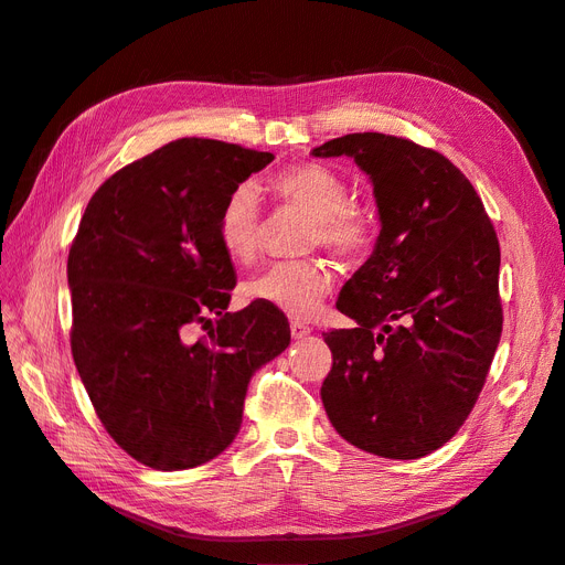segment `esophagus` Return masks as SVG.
Returning a JSON list of instances; mask_svg holds the SVG:
<instances>
[{
    "label": "esophagus",
    "instance_id": "1",
    "mask_svg": "<svg viewBox=\"0 0 565 565\" xmlns=\"http://www.w3.org/2000/svg\"><path fill=\"white\" fill-rule=\"evenodd\" d=\"M289 332H292V339L295 341H299V339H306V337H309L311 334V328H309V324H303V322H292V324H289Z\"/></svg>",
    "mask_w": 565,
    "mask_h": 565
}]
</instances>
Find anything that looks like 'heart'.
<instances>
[{
    "label": "heart",
    "mask_w": 565,
    "mask_h": 565,
    "mask_svg": "<svg viewBox=\"0 0 565 565\" xmlns=\"http://www.w3.org/2000/svg\"><path fill=\"white\" fill-rule=\"evenodd\" d=\"M280 200L313 216L311 241L337 254L355 256L370 243V216L351 204V188L334 169L309 162L285 169L270 181ZM216 235L235 262H249L262 245V207L254 185L241 183L226 198ZM334 270L316 259L278 262L247 280L245 295L289 318H313L334 289Z\"/></svg>",
    "instance_id": "b5f03b06"
}]
</instances>
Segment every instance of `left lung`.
Returning <instances> with one entry per match:
<instances>
[{"mask_svg": "<svg viewBox=\"0 0 565 565\" xmlns=\"http://www.w3.org/2000/svg\"><path fill=\"white\" fill-rule=\"evenodd\" d=\"M311 156L351 158L380 216L372 254L337 301L355 328L322 334L324 413L355 448L424 457L465 424L498 351V235L469 179L436 150L365 131Z\"/></svg>", "mask_w": 565, "mask_h": 565, "instance_id": "left-lung-1", "label": "left lung"}]
</instances>
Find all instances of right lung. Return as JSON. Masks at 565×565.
Instances as JSON below:
<instances>
[{"instance_id": "add662e5", "label": "right lung", "mask_w": 565, "mask_h": 565, "mask_svg": "<svg viewBox=\"0 0 565 565\" xmlns=\"http://www.w3.org/2000/svg\"><path fill=\"white\" fill-rule=\"evenodd\" d=\"M273 158L169 141L113 174L79 221L67 256L73 358L106 431L150 469L224 452L254 372L289 347L287 318L270 306L228 313L237 276L216 235L233 188ZM198 323L211 324L202 340Z\"/></svg>"}]
</instances>
